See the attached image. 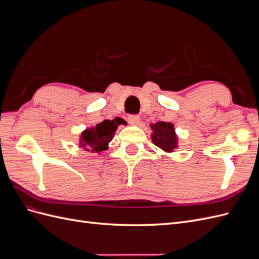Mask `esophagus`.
Masks as SVG:
<instances>
[{
  "label": "esophagus",
  "instance_id": "obj_1",
  "mask_svg": "<svg viewBox=\"0 0 259 259\" xmlns=\"http://www.w3.org/2000/svg\"><path fill=\"white\" fill-rule=\"evenodd\" d=\"M127 120L131 124H137L140 121V116L137 114H131V115H128Z\"/></svg>",
  "mask_w": 259,
  "mask_h": 259
}]
</instances>
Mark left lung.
I'll return each mask as SVG.
<instances>
[{
  "instance_id": "1",
  "label": "left lung",
  "mask_w": 259,
  "mask_h": 259,
  "mask_svg": "<svg viewBox=\"0 0 259 259\" xmlns=\"http://www.w3.org/2000/svg\"><path fill=\"white\" fill-rule=\"evenodd\" d=\"M151 128L153 130V134L151 137L154 145L167 152L173 151V149L176 148L177 144L173 124L161 121L151 125Z\"/></svg>"
}]
</instances>
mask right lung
Instances as JSON below:
<instances>
[{"label": "right lung", "mask_w": 259, "mask_h": 259, "mask_svg": "<svg viewBox=\"0 0 259 259\" xmlns=\"http://www.w3.org/2000/svg\"><path fill=\"white\" fill-rule=\"evenodd\" d=\"M123 123L120 119H114L112 121L105 120L98 123L96 127L86 130L82 133V146H89L92 151L101 152L107 149L108 143L112 139L117 125Z\"/></svg>", "instance_id": "1"}]
</instances>
